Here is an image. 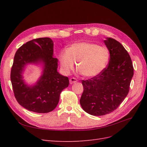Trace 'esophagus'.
<instances>
[{"label": "esophagus", "mask_w": 147, "mask_h": 147, "mask_svg": "<svg viewBox=\"0 0 147 147\" xmlns=\"http://www.w3.org/2000/svg\"><path fill=\"white\" fill-rule=\"evenodd\" d=\"M70 83L71 84H74V83H76L77 82V80L75 78H71L70 79Z\"/></svg>", "instance_id": "esophagus-1"}]
</instances>
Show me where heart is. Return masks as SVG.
Segmentation results:
<instances>
[{
    "mask_svg": "<svg viewBox=\"0 0 147 147\" xmlns=\"http://www.w3.org/2000/svg\"><path fill=\"white\" fill-rule=\"evenodd\" d=\"M61 69L67 74L74 68L77 62V69L84 77L98 76L107 66L110 53L108 48L94 43L79 42L74 43L67 50H62L58 55Z\"/></svg>",
    "mask_w": 147,
    "mask_h": 147,
    "instance_id": "heart-1",
    "label": "heart"
}]
</instances>
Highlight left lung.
I'll list each match as a JSON object with an SVG mask.
<instances>
[{"label":"left lung","mask_w":147,"mask_h":147,"mask_svg":"<svg viewBox=\"0 0 147 147\" xmlns=\"http://www.w3.org/2000/svg\"><path fill=\"white\" fill-rule=\"evenodd\" d=\"M110 53L107 67L98 76L83 80L80 100L82 109L94 116L116 110L127 96L134 68L129 55L119 42L107 37L104 41Z\"/></svg>","instance_id":"8db88e82"}]
</instances>
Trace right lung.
Masks as SVG:
<instances>
[{
	"instance_id": "1",
	"label": "right lung",
	"mask_w": 147,
	"mask_h": 147,
	"mask_svg": "<svg viewBox=\"0 0 147 147\" xmlns=\"http://www.w3.org/2000/svg\"><path fill=\"white\" fill-rule=\"evenodd\" d=\"M54 43L48 37L33 39L22 45L15 53L10 78L15 98L31 112L45 113L54 110L61 92L67 88L68 77L57 72V59L53 57ZM29 64L42 66L41 76L34 85H28L22 74Z\"/></svg>"
}]
</instances>
